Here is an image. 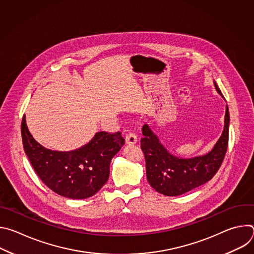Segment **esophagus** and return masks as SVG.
Instances as JSON below:
<instances>
[{
	"instance_id": "34e87169",
	"label": "esophagus",
	"mask_w": 254,
	"mask_h": 254,
	"mask_svg": "<svg viewBox=\"0 0 254 254\" xmlns=\"http://www.w3.org/2000/svg\"><path fill=\"white\" fill-rule=\"evenodd\" d=\"M136 142H137V137L134 133H128L126 135V143L127 144L131 146V144H135Z\"/></svg>"
}]
</instances>
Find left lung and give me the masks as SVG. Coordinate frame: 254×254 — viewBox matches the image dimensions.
<instances>
[{
    "instance_id": "1",
    "label": "left lung",
    "mask_w": 254,
    "mask_h": 254,
    "mask_svg": "<svg viewBox=\"0 0 254 254\" xmlns=\"http://www.w3.org/2000/svg\"><path fill=\"white\" fill-rule=\"evenodd\" d=\"M216 91L222 93L215 81ZM229 111L226 104L223 131L206 154L192 158H181L171 154L158 135L147 125L142 127L140 148L146 158L147 179L150 185L166 196L185 194L210 181L220 168L228 146Z\"/></svg>"
}]
</instances>
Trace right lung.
<instances>
[{"label":"right lung","mask_w":254,"mask_h":254,"mask_svg":"<svg viewBox=\"0 0 254 254\" xmlns=\"http://www.w3.org/2000/svg\"><path fill=\"white\" fill-rule=\"evenodd\" d=\"M21 133L24 151L42 182L69 199L95 195L110 177L112 159L125 143L121 132H96L84 146L62 152L47 149L30 133L23 117Z\"/></svg>","instance_id":"add662e5"}]
</instances>
